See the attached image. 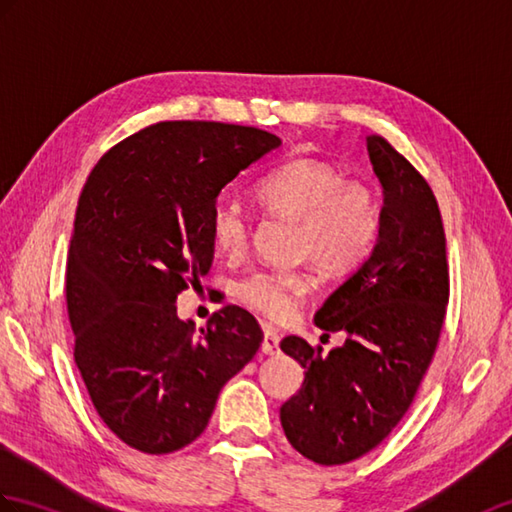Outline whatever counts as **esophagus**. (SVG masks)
Here are the masks:
<instances>
[{
	"label": "esophagus",
	"mask_w": 512,
	"mask_h": 512,
	"mask_svg": "<svg viewBox=\"0 0 512 512\" xmlns=\"http://www.w3.org/2000/svg\"><path fill=\"white\" fill-rule=\"evenodd\" d=\"M279 334L277 331H272V329H266L264 331V340H261V353H266V355H275V353H279Z\"/></svg>",
	"instance_id": "34e87169"
}]
</instances>
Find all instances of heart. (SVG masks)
Here are the masks:
<instances>
[{
    "label": "heart",
    "instance_id": "1",
    "mask_svg": "<svg viewBox=\"0 0 512 512\" xmlns=\"http://www.w3.org/2000/svg\"><path fill=\"white\" fill-rule=\"evenodd\" d=\"M257 198L272 216L296 222L294 255L312 259L329 275H347L375 251L382 233V200L371 183L347 178L323 161L299 159L268 172ZM211 240L220 253L237 257L251 237V216L240 200L220 196L209 216ZM314 277L307 268H259L233 283V296L275 323L290 320Z\"/></svg>",
    "mask_w": 512,
    "mask_h": 512
}]
</instances>
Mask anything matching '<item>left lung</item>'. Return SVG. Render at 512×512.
I'll list each match as a JSON object with an SVG mask.
<instances>
[{"label": "left lung", "instance_id": "obj_1", "mask_svg": "<svg viewBox=\"0 0 512 512\" xmlns=\"http://www.w3.org/2000/svg\"><path fill=\"white\" fill-rule=\"evenodd\" d=\"M384 187L375 251L329 296L314 323L344 331L323 353L281 340L305 368L301 390L281 406L290 445L318 465H344L375 449L412 406L432 364L449 301L447 240L430 183L382 135L366 137Z\"/></svg>", "mask_w": 512, "mask_h": 512}]
</instances>
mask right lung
<instances>
[{
    "label": "right lung",
    "instance_id": "right-lung-1",
    "mask_svg": "<svg viewBox=\"0 0 512 512\" xmlns=\"http://www.w3.org/2000/svg\"><path fill=\"white\" fill-rule=\"evenodd\" d=\"M279 144L255 126L159 122L115 144L82 187L65 272L74 360L128 447L159 456L194 443L264 340L242 307L224 305L196 334L174 303L211 268L222 187Z\"/></svg>",
    "mask_w": 512,
    "mask_h": 512
}]
</instances>
